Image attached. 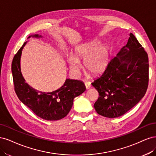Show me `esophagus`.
<instances>
[{
	"mask_svg": "<svg viewBox=\"0 0 156 156\" xmlns=\"http://www.w3.org/2000/svg\"><path fill=\"white\" fill-rule=\"evenodd\" d=\"M85 88H86V89H89L90 87H91V83L89 82H85Z\"/></svg>",
	"mask_w": 156,
	"mask_h": 156,
	"instance_id": "1",
	"label": "esophagus"
}]
</instances>
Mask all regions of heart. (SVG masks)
Segmentation results:
<instances>
[{"label":"heart","mask_w":156,"mask_h":156,"mask_svg":"<svg viewBox=\"0 0 156 156\" xmlns=\"http://www.w3.org/2000/svg\"><path fill=\"white\" fill-rule=\"evenodd\" d=\"M109 56V49L108 45H99L98 41H92L84 44L75 48L74 56L69 55L67 62L70 71L74 74H78L81 64L84 61L85 71L92 75L102 73L107 66Z\"/></svg>","instance_id":"obj_1"}]
</instances>
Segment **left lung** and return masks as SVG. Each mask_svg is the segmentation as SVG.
<instances>
[{
    "label": "left lung",
    "mask_w": 156,
    "mask_h": 156,
    "mask_svg": "<svg viewBox=\"0 0 156 156\" xmlns=\"http://www.w3.org/2000/svg\"><path fill=\"white\" fill-rule=\"evenodd\" d=\"M148 71V54L130 33L127 44L91 83L99 93L94 104L98 114L116 118L134 107L147 92Z\"/></svg>",
    "instance_id": "8db88e82"
}]
</instances>
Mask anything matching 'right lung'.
<instances>
[{
    "label": "right lung",
    "instance_id": "right-lung-1",
    "mask_svg": "<svg viewBox=\"0 0 156 156\" xmlns=\"http://www.w3.org/2000/svg\"><path fill=\"white\" fill-rule=\"evenodd\" d=\"M33 37L41 36L34 35ZM23 46L15 55L12 63L14 89L18 98L43 119L58 120L66 117L73 106L74 98L85 91L83 83L80 80L67 79L63 86L51 93L34 89L25 82L21 72L20 59Z\"/></svg>",
    "mask_w": 156,
    "mask_h": 156
}]
</instances>
